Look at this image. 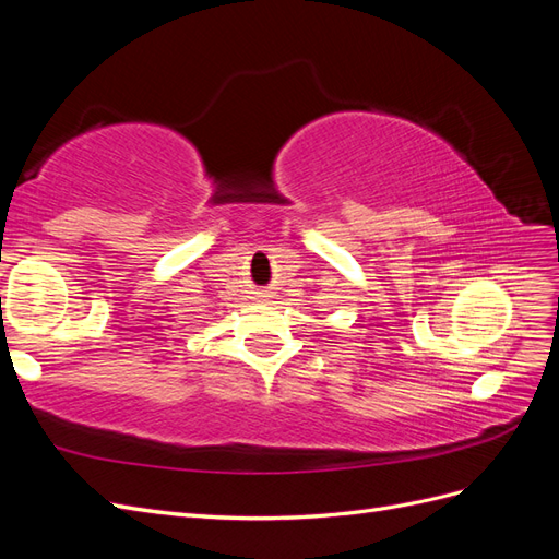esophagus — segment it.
Instances as JSON below:
<instances>
[{
	"label": "esophagus",
	"mask_w": 559,
	"mask_h": 559,
	"mask_svg": "<svg viewBox=\"0 0 559 559\" xmlns=\"http://www.w3.org/2000/svg\"><path fill=\"white\" fill-rule=\"evenodd\" d=\"M259 298H261V300H265V298H267V294H259Z\"/></svg>",
	"instance_id": "obj_1"
}]
</instances>
